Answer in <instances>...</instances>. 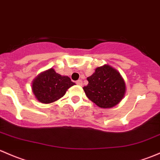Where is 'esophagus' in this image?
I'll return each mask as SVG.
<instances>
[{"instance_id": "esophagus-1", "label": "esophagus", "mask_w": 160, "mask_h": 160, "mask_svg": "<svg viewBox=\"0 0 160 160\" xmlns=\"http://www.w3.org/2000/svg\"><path fill=\"white\" fill-rule=\"evenodd\" d=\"M76 83H77V85L81 86L82 84H83V81H82V80H78L77 82H76Z\"/></svg>"}]
</instances>
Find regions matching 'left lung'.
Listing matches in <instances>:
<instances>
[{
	"label": "left lung",
	"mask_w": 160,
	"mask_h": 160,
	"mask_svg": "<svg viewBox=\"0 0 160 160\" xmlns=\"http://www.w3.org/2000/svg\"><path fill=\"white\" fill-rule=\"evenodd\" d=\"M89 83L83 87L89 100L101 108H110L120 102L126 92V85L120 73L109 65L96 69L87 77Z\"/></svg>",
	"instance_id": "obj_1"
}]
</instances>
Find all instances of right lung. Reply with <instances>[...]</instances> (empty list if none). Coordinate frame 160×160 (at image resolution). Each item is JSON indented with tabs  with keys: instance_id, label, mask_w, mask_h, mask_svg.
Listing matches in <instances>:
<instances>
[{
	"instance_id": "1",
	"label": "right lung",
	"mask_w": 160,
	"mask_h": 160,
	"mask_svg": "<svg viewBox=\"0 0 160 160\" xmlns=\"http://www.w3.org/2000/svg\"><path fill=\"white\" fill-rule=\"evenodd\" d=\"M74 84L70 77L60 75L51 68L33 80L32 90L40 102L50 103L61 98L67 89Z\"/></svg>"
}]
</instances>
